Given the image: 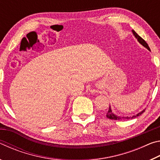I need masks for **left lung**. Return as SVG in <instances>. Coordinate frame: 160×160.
Instances as JSON below:
<instances>
[{
  "label": "left lung",
  "mask_w": 160,
  "mask_h": 160,
  "mask_svg": "<svg viewBox=\"0 0 160 160\" xmlns=\"http://www.w3.org/2000/svg\"><path fill=\"white\" fill-rule=\"evenodd\" d=\"M132 34H133V35L135 36V37L136 38V39H138V42L140 43V44H142L143 47H145L146 48H148V49L149 51H150V47H149L148 44L146 43V42L145 41L144 39H142V38L140 37L138 34L136 32H135L134 30H132ZM145 112V110H142V112H140V113H137L136 115H134V116H126V117H123V116H117L114 114V113H113L112 109H111V107L109 106V111H108V112L107 113L106 116L109 119H112V120H123V119H130V118H135L137 117V116H139L140 115H141L142 113Z\"/></svg>",
  "instance_id": "left-lung-1"
}]
</instances>
